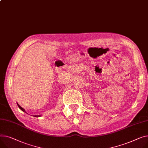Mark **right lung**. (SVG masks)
Wrapping results in <instances>:
<instances>
[{"mask_svg":"<svg viewBox=\"0 0 148 148\" xmlns=\"http://www.w3.org/2000/svg\"><path fill=\"white\" fill-rule=\"evenodd\" d=\"M17 105H18V106L19 107V109H20L21 110H22L23 112H26V111H25V110L24 109V108H23L20 105H19L18 103H17ZM41 116V115H34V116H36V117H39V116Z\"/></svg>","mask_w":148,"mask_h":148,"instance_id":"1","label":"right lung"}]
</instances>
